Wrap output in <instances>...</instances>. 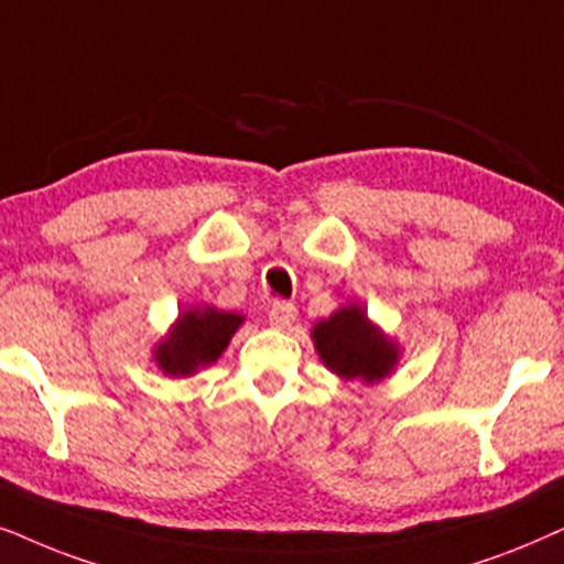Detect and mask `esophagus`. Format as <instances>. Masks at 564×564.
Wrapping results in <instances>:
<instances>
[{"instance_id":"1","label":"esophagus","mask_w":564,"mask_h":564,"mask_svg":"<svg viewBox=\"0 0 564 564\" xmlns=\"http://www.w3.org/2000/svg\"><path fill=\"white\" fill-rule=\"evenodd\" d=\"M268 322L275 329H291V325L296 322V306L289 302H275L268 312Z\"/></svg>"}]
</instances>
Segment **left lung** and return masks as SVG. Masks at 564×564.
<instances>
[{
    "mask_svg": "<svg viewBox=\"0 0 564 564\" xmlns=\"http://www.w3.org/2000/svg\"><path fill=\"white\" fill-rule=\"evenodd\" d=\"M312 340L322 364L345 381L360 379L366 384L392 373L400 348L387 337L358 304L340 306L327 319L312 327Z\"/></svg>",
    "mask_w": 564,
    "mask_h": 564,
    "instance_id": "left-lung-1",
    "label": "left lung"
}]
</instances>
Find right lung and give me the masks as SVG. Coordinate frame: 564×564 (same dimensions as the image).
Wrapping results in <instances>:
<instances>
[{"instance_id":"1","label":"right lung","mask_w":564,"mask_h":564,"mask_svg":"<svg viewBox=\"0 0 564 564\" xmlns=\"http://www.w3.org/2000/svg\"><path fill=\"white\" fill-rule=\"evenodd\" d=\"M242 322V314L221 312L216 306H195L183 312L170 335L154 348L156 366L170 377H193L227 350L231 335Z\"/></svg>"}]
</instances>
